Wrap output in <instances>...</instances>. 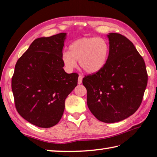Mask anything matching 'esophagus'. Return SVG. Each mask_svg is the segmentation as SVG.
Segmentation results:
<instances>
[{
	"mask_svg": "<svg viewBox=\"0 0 157 157\" xmlns=\"http://www.w3.org/2000/svg\"><path fill=\"white\" fill-rule=\"evenodd\" d=\"M82 76L81 75H79V77H78V84H81L82 82Z\"/></svg>",
	"mask_w": 157,
	"mask_h": 157,
	"instance_id": "esophagus-1",
	"label": "esophagus"
}]
</instances>
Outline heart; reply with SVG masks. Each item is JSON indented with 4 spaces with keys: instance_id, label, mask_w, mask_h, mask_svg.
<instances>
[{
    "instance_id": "heart-1",
    "label": "heart",
    "mask_w": 157,
    "mask_h": 157,
    "mask_svg": "<svg viewBox=\"0 0 157 157\" xmlns=\"http://www.w3.org/2000/svg\"><path fill=\"white\" fill-rule=\"evenodd\" d=\"M110 44L107 40L100 37H84L73 41L69 46V51L61 54L64 66L72 71L77 66V61L84 72L96 73L101 71L108 60Z\"/></svg>"
}]
</instances>
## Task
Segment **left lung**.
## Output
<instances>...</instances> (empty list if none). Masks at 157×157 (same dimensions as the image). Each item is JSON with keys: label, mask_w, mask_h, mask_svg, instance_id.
Masks as SVG:
<instances>
[{"label": "left lung", "mask_w": 157, "mask_h": 157, "mask_svg": "<svg viewBox=\"0 0 157 157\" xmlns=\"http://www.w3.org/2000/svg\"><path fill=\"white\" fill-rule=\"evenodd\" d=\"M110 55L104 68L82 79L87 105L99 121L114 123L138 110L143 101L147 73L133 44L119 33L108 35Z\"/></svg>", "instance_id": "obj_1"}]
</instances>
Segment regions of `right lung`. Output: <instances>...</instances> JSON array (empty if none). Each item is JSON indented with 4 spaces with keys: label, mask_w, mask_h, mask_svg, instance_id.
Listing matches in <instances>:
<instances>
[{
    "label": "right lung",
    "mask_w": 157,
    "mask_h": 157,
    "mask_svg": "<svg viewBox=\"0 0 157 157\" xmlns=\"http://www.w3.org/2000/svg\"><path fill=\"white\" fill-rule=\"evenodd\" d=\"M66 37L61 33L35 40L18 59L12 90L18 113L41 128L60 121L65 100L78 84V74L64 71L61 54Z\"/></svg>",
    "instance_id": "right-lung-1"
}]
</instances>
